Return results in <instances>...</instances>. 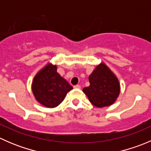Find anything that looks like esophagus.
<instances>
[{
	"mask_svg": "<svg viewBox=\"0 0 151 151\" xmlns=\"http://www.w3.org/2000/svg\"><path fill=\"white\" fill-rule=\"evenodd\" d=\"M74 88H76V89H80V88H81V86H80V85H75Z\"/></svg>",
	"mask_w": 151,
	"mask_h": 151,
	"instance_id": "1",
	"label": "esophagus"
}]
</instances>
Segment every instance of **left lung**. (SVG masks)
Wrapping results in <instances>:
<instances>
[{
  "instance_id": "8db88e82",
  "label": "left lung",
  "mask_w": 151,
  "mask_h": 151,
  "mask_svg": "<svg viewBox=\"0 0 151 151\" xmlns=\"http://www.w3.org/2000/svg\"><path fill=\"white\" fill-rule=\"evenodd\" d=\"M88 80L90 85L83 91L93 105L101 108L116 101L121 91L119 80L105 63L96 66Z\"/></svg>"
}]
</instances>
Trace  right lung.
<instances>
[{
    "instance_id": "1",
    "label": "right lung",
    "mask_w": 151,
    "mask_h": 151,
    "mask_svg": "<svg viewBox=\"0 0 151 151\" xmlns=\"http://www.w3.org/2000/svg\"><path fill=\"white\" fill-rule=\"evenodd\" d=\"M32 92L36 101L48 108L58 106L72 86L57 72V66L48 63L34 77Z\"/></svg>"
}]
</instances>
